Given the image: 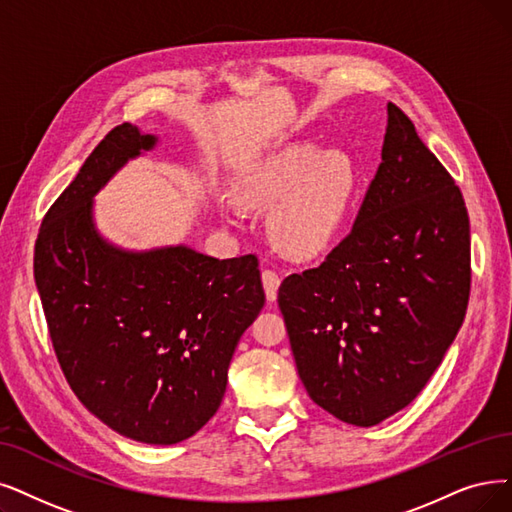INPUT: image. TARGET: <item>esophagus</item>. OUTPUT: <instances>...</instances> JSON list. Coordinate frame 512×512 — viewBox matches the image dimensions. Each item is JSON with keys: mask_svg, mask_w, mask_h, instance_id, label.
<instances>
[{"mask_svg": "<svg viewBox=\"0 0 512 512\" xmlns=\"http://www.w3.org/2000/svg\"><path fill=\"white\" fill-rule=\"evenodd\" d=\"M262 285H264V294H267L269 302L277 300V290L281 285V279L275 271H262Z\"/></svg>", "mask_w": 512, "mask_h": 512, "instance_id": "obj_1", "label": "esophagus"}]
</instances>
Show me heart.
Segmentation results:
<instances>
[{"mask_svg":"<svg viewBox=\"0 0 512 512\" xmlns=\"http://www.w3.org/2000/svg\"><path fill=\"white\" fill-rule=\"evenodd\" d=\"M355 185V166L344 151L292 142L243 176L237 199L245 208H275L269 218L275 248L288 258L309 260L338 241ZM220 214L229 220V210Z\"/></svg>","mask_w":512,"mask_h":512,"instance_id":"obj_1","label":"heart"}]
</instances>
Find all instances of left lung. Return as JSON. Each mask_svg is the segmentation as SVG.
<instances>
[{
    "instance_id": "obj_1",
    "label": "left lung",
    "mask_w": 512,
    "mask_h": 512,
    "mask_svg": "<svg viewBox=\"0 0 512 512\" xmlns=\"http://www.w3.org/2000/svg\"><path fill=\"white\" fill-rule=\"evenodd\" d=\"M470 227L460 189L388 102L382 163L351 235L285 277L279 309L309 397L374 426L431 380L466 315Z\"/></svg>"
}]
</instances>
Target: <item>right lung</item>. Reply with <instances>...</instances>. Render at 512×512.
Returning <instances> with one entry per match:
<instances>
[{
  "label": "right lung",
  "mask_w": 512,
  "mask_h": 512,
  "mask_svg": "<svg viewBox=\"0 0 512 512\" xmlns=\"http://www.w3.org/2000/svg\"><path fill=\"white\" fill-rule=\"evenodd\" d=\"M157 142L132 124L105 136L46 214L33 269L77 399L119 435L174 445L218 412L264 290L252 254L218 260L185 243L138 252L98 231L94 197Z\"/></svg>",
  "instance_id": "obj_1"
}]
</instances>
